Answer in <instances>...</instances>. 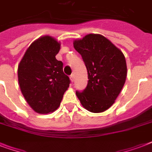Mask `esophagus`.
<instances>
[{
    "label": "esophagus",
    "instance_id": "34e87169",
    "mask_svg": "<svg viewBox=\"0 0 152 152\" xmlns=\"http://www.w3.org/2000/svg\"><path fill=\"white\" fill-rule=\"evenodd\" d=\"M70 80H71V82H74V75L73 74H72L71 76H70Z\"/></svg>",
    "mask_w": 152,
    "mask_h": 152
}]
</instances>
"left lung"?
Instances as JSON below:
<instances>
[{
	"mask_svg": "<svg viewBox=\"0 0 152 152\" xmlns=\"http://www.w3.org/2000/svg\"><path fill=\"white\" fill-rule=\"evenodd\" d=\"M88 70L84 90L76 91L82 106L92 113L106 110L113 103L125 84L127 66L123 53L101 34H89L73 42Z\"/></svg>",
	"mask_w": 152,
	"mask_h": 152,
	"instance_id": "8db88e82",
	"label": "left lung"
}]
</instances>
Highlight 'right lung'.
<instances>
[{"instance_id":"add662e5","label":"right lung","mask_w":152,"mask_h":152,"mask_svg":"<svg viewBox=\"0 0 152 152\" xmlns=\"http://www.w3.org/2000/svg\"><path fill=\"white\" fill-rule=\"evenodd\" d=\"M60 42L43 36L32 42L18 66V80L27 102L35 112L49 113L60 106L70 80L55 56Z\"/></svg>"}]
</instances>
